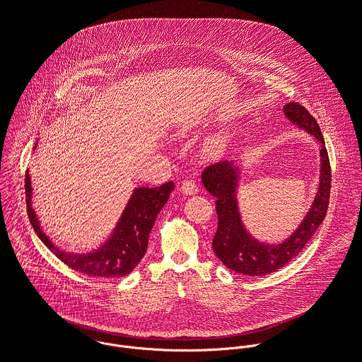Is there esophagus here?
Masks as SVG:
<instances>
[{
  "label": "esophagus",
  "mask_w": 362,
  "mask_h": 362,
  "mask_svg": "<svg viewBox=\"0 0 362 362\" xmlns=\"http://www.w3.org/2000/svg\"><path fill=\"white\" fill-rule=\"evenodd\" d=\"M180 190L186 194V196H194L196 193H197V185L194 183V182H192V180H186V182H183L182 183V186H180Z\"/></svg>",
  "instance_id": "obj_1"
}]
</instances>
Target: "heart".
<instances>
[{"mask_svg": "<svg viewBox=\"0 0 362 362\" xmlns=\"http://www.w3.org/2000/svg\"><path fill=\"white\" fill-rule=\"evenodd\" d=\"M186 131H187L186 128H179L177 135H183ZM227 142H228V138H227V134L223 129H220L217 132H213L203 142V153L206 156H217V155L224 152V149L227 146Z\"/></svg>", "mask_w": 362, "mask_h": 362, "instance_id": "b5f03b06", "label": "heart"}]
</instances>
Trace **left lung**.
Segmentation results:
<instances>
[{
    "label": "left lung",
    "mask_w": 362,
    "mask_h": 362,
    "mask_svg": "<svg viewBox=\"0 0 362 362\" xmlns=\"http://www.w3.org/2000/svg\"><path fill=\"white\" fill-rule=\"evenodd\" d=\"M285 117L298 128L305 129L319 144L320 176L315 200L298 228L282 243L271 244L255 238L244 224L237 193L241 180L243 163L224 160L206 168L202 183L216 197L218 227L213 238V251L228 268L241 275H269L299 255L319 226L323 223L332 187V170L325 138L317 121L298 103L284 105Z\"/></svg>",
    "instance_id": "obj_1"
}]
</instances>
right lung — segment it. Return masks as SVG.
I'll return each mask as SVG.
<instances>
[{"mask_svg": "<svg viewBox=\"0 0 362 362\" xmlns=\"http://www.w3.org/2000/svg\"><path fill=\"white\" fill-rule=\"evenodd\" d=\"M173 190V182L159 187H135L107 240L95 250L80 254L57 247L43 231L32 203L33 189L29 170H26L25 177L28 216L36 235L69 268L98 278L125 276L138 265L146 252L148 238L156 217Z\"/></svg>", "mask_w": 362, "mask_h": 362, "instance_id": "obj_1", "label": "right lung"}]
</instances>
